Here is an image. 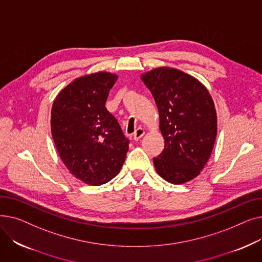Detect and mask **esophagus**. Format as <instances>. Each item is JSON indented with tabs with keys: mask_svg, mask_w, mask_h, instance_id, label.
Wrapping results in <instances>:
<instances>
[{
	"mask_svg": "<svg viewBox=\"0 0 262 262\" xmlns=\"http://www.w3.org/2000/svg\"><path fill=\"white\" fill-rule=\"evenodd\" d=\"M144 134H145V132H144L143 128H137L136 132L134 133V140L135 141H138L139 139L142 138V137L144 136Z\"/></svg>",
	"mask_w": 262,
	"mask_h": 262,
	"instance_id": "34e87169",
	"label": "esophagus"
}]
</instances>
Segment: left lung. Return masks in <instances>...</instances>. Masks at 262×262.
Wrapping results in <instances>:
<instances>
[{
    "label": "left lung",
    "instance_id": "left-lung-1",
    "mask_svg": "<svg viewBox=\"0 0 262 262\" xmlns=\"http://www.w3.org/2000/svg\"><path fill=\"white\" fill-rule=\"evenodd\" d=\"M158 108L164 148L153 159L157 173L174 185L193 180L207 163L217 133L209 91L195 77L169 67L140 75Z\"/></svg>",
    "mask_w": 262,
    "mask_h": 262
}]
</instances>
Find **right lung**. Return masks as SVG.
<instances>
[{
  "label": "right lung",
  "mask_w": 262,
  "mask_h": 262,
  "mask_svg": "<svg viewBox=\"0 0 262 262\" xmlns=\"http://www.w3.org/2000/svg\"><path fill=\"white\" fill-rule=\"evenodd\" d=\"M118 77L105 71L79 76L53 102L55 146L69 172L87 185L112 181L125 161L129 142L105 107Z\"/></svg>",
  "instance_id": "1"
}]
</instances>
